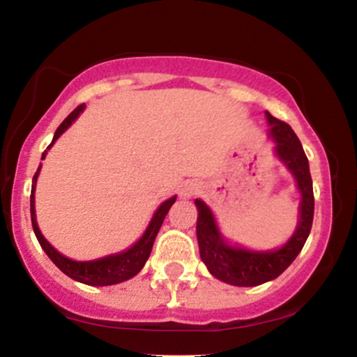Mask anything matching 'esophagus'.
Returning a JSON list of instances; mask_svg holds the SVG:
<instances>
[{"label":"esophagus","mask_w":357,"mask_h":357,"mask_svg":"<svg viewBox=\"0 0 357 357\" xmlns=\"http://www.w3.org/2000/svg\"><path fill=\"white\" fill-rule=\"evenodd\" d=\"M198 190H199L198 184L192 183V181H186L181 186V190H179V196H181L183 199H188V198H191V196H195L196 192H198Z\"/></svg>","instance_id":"esophagus-1"}]
</instances>
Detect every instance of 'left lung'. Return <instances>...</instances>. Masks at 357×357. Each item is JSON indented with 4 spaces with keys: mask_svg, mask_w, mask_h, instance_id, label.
I'll return each instance as SVG.
<instances>
[{
    "mask_svg": "<svg viewBox=\"0 0 357 357\" xmlns=\"http://www.w3.org/2000/svg\"><path fill=\"white\" fill-rule=\"evenodd\" d=\"M265 116L270 124L268 136L275 141L273 151L277 158L287 166V169L294 174L302 195L301 206H298V211H301L298 225L290 240L284 247L270 250V252H250L240 247H231L220 233L215 216L206 203L202 199H195L196 208H198L196 236H198L199 257L213 277L225 284L236 287H255L277 278L296 260L312 228L314 191L304 147L292 127L278 121L270 112Z\"/></svg>",
    "mask_w": 357,
    "mask_h": 357,
    "instance_id": "1",
    "label": "left lung"
}]
</instances>
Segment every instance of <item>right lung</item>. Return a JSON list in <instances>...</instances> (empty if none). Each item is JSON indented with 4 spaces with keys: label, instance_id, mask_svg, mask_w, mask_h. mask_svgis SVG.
Segmentation results:
<instances>
[{
    "label": "right lung",
    "instance_id": "add662e5",
    "mask_svg": "<svg viewBox=\"0 0 357 357\" xmlns=\"http://www.w3.org/2000/svg\"><path fill=\"white\" fill-rule=\"evenodd\" d=\"M85 109V104H80L73 112L68 114V117L65 119L63 122L59 126V129L55 130V136H53L52 144L47 147V151L53 146V142L59 139L68 127L72 126V122L75 121L77 117L80 116L82 110ZM47 151L42 154V159H45L47 155ZM40 169H42V165L38 166L36 173L33 176V184H31V196H30V213H31V225H33V231L38 238L40 245L45 250L48 258L53 261V264L59 267L65 275H68L73 280L82 282V284L87 285H93V287H104V285H114V284H121V282L129 280L134 275H137L141 272L144 264L147 261V258L151 255V250H153L155 235H158L159 228H161L162 221H165L167 211L169 208L173 206L176 202V196L169 198L167 202H165L161 206L158 208V211L154 213L153 220H151L149 227L144 231V235L139 238V241L132 245L129 250L126 252L116 253V255H109L104 258H99V260H90V261H75L67 258L65 255H61L60 252H56L55 248L45 240V236L40 231L38 225H36V215H35V184L36 179H38Z\"/></svg>",
    "mask_w": 357,
    "mask_h": 357
}]
</instances>
